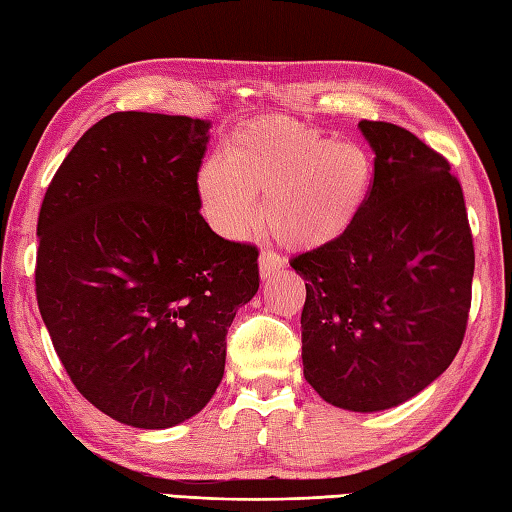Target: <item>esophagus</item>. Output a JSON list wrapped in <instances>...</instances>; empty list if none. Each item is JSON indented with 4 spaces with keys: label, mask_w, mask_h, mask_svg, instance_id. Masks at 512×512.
Listing matches in <instances>:
<instances>
[{
    "label": "esophagus",
    "mask_w": 512,
    "mask_h": 512,
    "mask_svg": "<svg viewBox=\"0 0 512 512\" xmlns=\"http://www.w3.org/2000/svg\"><path fill=\"white\" fill-rule=\"evenodd\" d=\"M284 266V259L273 253V250H262L259 253V275H262V279H273L277 273H282Z\"/></svg>",
    "instance_id": "esophagus-1"
}]
</instances>
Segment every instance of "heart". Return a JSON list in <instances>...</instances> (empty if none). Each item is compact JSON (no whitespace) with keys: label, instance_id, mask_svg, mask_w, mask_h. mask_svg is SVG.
Instances as JSON below:
<instances>
[{"label":"heart","instance_id":"1","mask_svg":"<svg viewBox=\"0 0 512 512\" xmlns=\"http://www.w3.org/2000/svg\"><path fill=\"white\" fill-rule=\"evenodd\" d=\"M375 162L364 146L284 117L250 122L228 139L224 162L210 159L197 188L219 235L242 239L264 199L270 233L293 250L335 244L368 204Z\"/></svg>","mask_w":512,"mask_h":512}]
</instances>
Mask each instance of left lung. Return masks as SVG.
<instances>
[{
	"label": "left lung",
	"mask_w": 512,
	"mask_h": 512,
	"mask_svg": "<svg viewBox=\"0 0 512 512\" xmlns=\"http://www.w3.org/2000/svg\"><path fill=\"white\" fill-rule=\"evenodd\" d=\"M375 179L335 244L290 259L306 279L304 377L324 402L375 413L433 384L464 342L475 248L446 159L410 130L362 119Z\"/></svg>",
	"instance_id": "left-lung-1"
}]
</instances>
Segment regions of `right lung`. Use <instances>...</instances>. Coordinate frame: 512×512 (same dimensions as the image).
<instances>
[{"label":"right lung","instance_id":"1","mask_svg":"<svg viewBox=\"0 0 512 512\" xmlns=\"http://www.w3.org/2000/svg\"><path fill=\"white\" fill-rule=\"evenodd\" d=\"M208 128L137 110L99 119L39 210L35 290L55 353L126 426L170 428L210 402L228 328L259 288L257 248L199 215Z\"/></svg>","mask_w":512,"mask_h":512}]
</instances>
